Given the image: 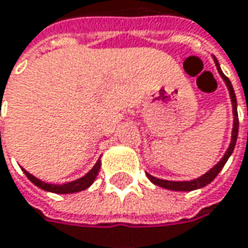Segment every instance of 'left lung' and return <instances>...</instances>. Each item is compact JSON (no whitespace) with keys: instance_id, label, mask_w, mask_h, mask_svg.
<instances>
[{"instance_id":"obj_1","label":"left lung","mask_w":248,"mask_h":248,"mask_svg":"<svg viewBox=\"0 0 248 248\" xmlns=\"http://www.w3.org/2000/svg\"><path fill=\"white\" fill-rule=\"evenodd\" d=\"M214 62H216V66H217V71L218 74L221 75V78L224 79L227 88H229V92H230V99L233 103V115H234V124H233V133H232V143L227 149V152L224 153V156L220 159V162L214 166L213 169H210L207 173H204L203 176H200L199 179H194L190 182H170V180H163V179H157V177H153L152 174L146 173L149 180L152 183H155L156 186H160V187H165V189H169V190H176V191H191L196 190V189H200V187H204L206 185H209L210 182H213L214 177L220 173V170L223 169V166L226 165V162L229 160L230 155L233 153L234 146H236L237 142V135H238V115H237V99L236 93H234V89H233V85L232 82L229 80V78L221 72L220 69V65L217 62V59L214 58Z\"/></svg>"}]
</instances>
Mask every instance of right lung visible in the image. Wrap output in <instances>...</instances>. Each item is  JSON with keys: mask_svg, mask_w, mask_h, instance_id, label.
Masks as SVG:
<instances>
[{"mask_svg": "<svg viewBox=\"0 0 248 248\" xmlns=\"http://www.w3.org/2000/svg\"><path fill=\"white\" fill-rule=\"evenodd\" d=\"M99 169H101V160H98L96 165L89 170L83 177H80V179L75 180V182L65 183V185H49V183H45V182L36 179V177L32 176L31 173H28L27 170H24V173L27 174V177L34 183L35 186H38L39 189L46 191H52V193H59V194H66V193H77V191L88 189V187L93 183V180L96 179V176H98V173H99Z\"/></svg>", "mask_w": 248, "mask_h": 248, "instance_id": "right-lung-1", "label": "right lung"}]
</instances>
